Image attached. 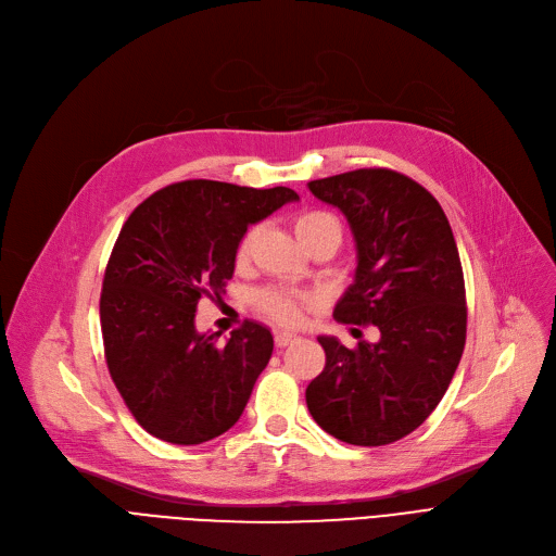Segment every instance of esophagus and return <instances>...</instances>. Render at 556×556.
<instances>
[{
    "mask_svg": "<svg viewBox=\"0 0 556 556\" xmlns=\"http://www.w3.org/2000/svg\"><path fill=\"white\" fill-rule=\"evenodd\" d=\"M298 340V336L295 333H288V331H277L275 333V342H277V346H288V344H293Z\"/></svg>",
    "mask_w": 556,
    "mask_h": 556,
    "instance_id": "obj_1",
    "label": "esophagus"
}]
</instances>
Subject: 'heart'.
Listing matches in <instances>:
<instances>
[{
  "instance_id": "b5f03b06",
  "label": "heart",
  "mask_w": 556,
  "mask_h": 556,
  "mask_svg": "<svg viewBox=\"0 0 556 556\" xmlns=\"http://www.w3.org/2000/svg\"><path fill=\"white\" fill-rule=\"evenodd\" d=\"M293 227H295V233H298V239L302 243L308 241L313 233L325 231V229L333 231L336 237L340 239V225H338V220L329 212H323V210H308V212L298 214L295 220H293ZM252 241H254V229L243 233V239H241L239 250H237L239 261H245L250 256ZM254 302H256L261 313H266L270 319H275V323H279L283 327L302 325L304 323V315H306V308L311 304V300L306 295L290 293V290H281V288H263V290H258Z\"/></svg>"
}]
</instances>
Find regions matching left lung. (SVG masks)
Here are the masks:
<instances>
[{
  "mask_svg": "<svg viewBox=\"0 0 556 556\" xmlns=\"http://www.w3.org/2000/svg\"><path fill=\"white\" fill-rule=\"evenodd\" d=\"M308 189L346 216L358 252L333 317L381 331L356 349L317 338L327 365L306 388L308 413L340 442L386 446L430 417L464 352L466 290L453 229L434 195L392 168L349 170Z\"/></svg>",
  "mask_w": 556,
  "mask_h": 556,
  "instance_id": "left-lung-1",
  "label": "left lung"
}]
</instances>
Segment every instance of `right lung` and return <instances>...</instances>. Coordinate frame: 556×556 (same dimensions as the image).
Segmentation results:
<instances>
[{
  "label": "right lung",
  "mask_w": 556,
  "mask_h": 556,
  "mask_svg": "<svg viewBox=\"0 0 556 556\" xmlns=\"http://www.w3.org/2000/svg\"><path fill=\"white\" fill-rule=\"evenodd\" d=\"M293 200L288 187L185 180L146 198L124 223L101 290L105 363L137 424L157 440L210 442L243 415L273 333L248 319L220 342V333L195 331V308L225 293L248 227Z\"/></svg>",
  "instance_id": "1"
}]
</instances>
